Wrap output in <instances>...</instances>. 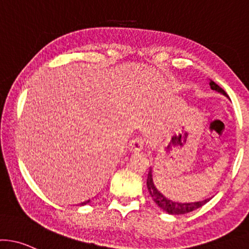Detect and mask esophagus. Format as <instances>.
Listing matches in <instances>:
<instances>
[{
  "instance_id": "esophagus-1",
  "label": "esophagus",
  "mask_w": 249,
  "mask_h": 249,
  "mask_svg": "<svg viewBox=\"0 0 249 249\" xmlns=\"http://www.w3.org/2000/svg\"><path fill=\"white\" fill-rule=\"evenodd\" d=\"M144 145H145V142H144V139L141 137H137L130 142L129 149L133 152H139L141 150H143Z\"/></svg>"
}]
</instances>
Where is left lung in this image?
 <instances>
[{
    "instance_id": "1",
    "label": "left lung",
    "mask_w": 249,
    "mask_h": 249,
    "mask_svg": "<svg viewBox=\"0 0 249 249\" xmlns=\"http://www.w3.org/2000/svg\"><path fill=\"white\" fill-rule=\"evenodd\" d=\"M210 89H215V91L220 92V93L227 95V93L218 86L217 84H215L214 81H210ZM228 97V95H227ZM146 187L147 190H149L150 195H151L152 200L155 201V203L160 207V209H163L164 212L169 213L171 215H182V214H187V213L193 212V210H196L198 208H201L203 204H206L207 202H209L210 198H207L204 201H200V202H194V203H178V202H173L168 198L164 197L162 194L160 193L157 189H156L154 181H152V170L150 169L149 175H147V179H146Z\"/></svg>"
}]
</instances>
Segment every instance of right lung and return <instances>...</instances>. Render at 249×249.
I'll use <instances>...</instances> for the list:
<instances>
[{"label": "right lung", "mask_w": 249, "mask_h": 249, "mask_svg": "<svg viewBox=\"0 0 249 249\" xmlns=\"http://www.w3.org/2000/svg\"><path fill=\"white\" fill-rule=\"evenodd\" d=\"M89 201H87V202H84V203H83V204H86V203H89Z\"/></svg>", "instance_id": "right-lung-1"}]
</instances>
